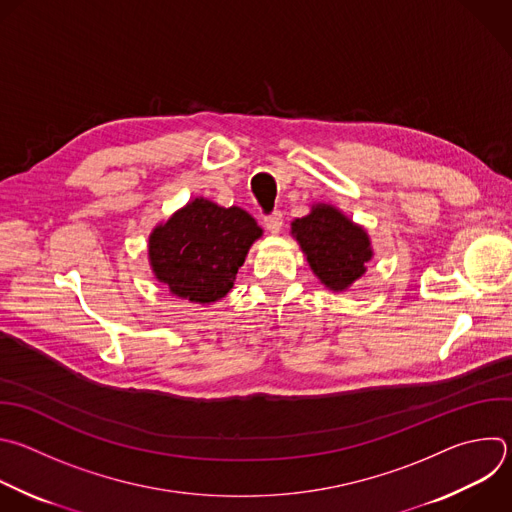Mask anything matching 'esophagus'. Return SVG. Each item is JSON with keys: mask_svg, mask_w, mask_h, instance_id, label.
I'll return each instance as SVG.
<instances>
[{"mask_svg": "<svg viewBox=\"0 0 512 512\" xmlns=\"http://www.w3.org/2000/svg\"><path fill=\"white\" fill-rule=\"evenodd\" d=\"M263 225H265V229H267L271 235H277V233L281 231V227H283V213H281V211H275V213L267 215V217L263 219Z\"/></svg>", "mask_w": 512, "mask_h": 512, "instance_id": "esophagus-1", "label": "esophagus"}]
</instances>
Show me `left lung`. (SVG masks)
<instances>
[{"mask_svg": "<svg viewBox=\"0 0 512 512\" xmlns=\"http://www.w3.org/2000/svg\"><path fill=\"white\" fill-rule=\"evenodd\" d=\"M291 235L311 271L331 291L348 289L366 273V263L374 257L364 227L331 205H313L309 215L291 223Z\"/></svg>", "mask_w": 512, "mask_h": 512, "instance_id": "obj_1", "label": "left lung"}]
</instances>
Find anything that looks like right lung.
<instances>
[{
    "label": "right lung",
    "instance_id": "1",
    "mask_svg": "<svg viewBox=\"0 0 512 512\" xmlns=\"http://www.w3.org/2000/svg\"><path fill=\"white\" fill-rule=\"evenodd\" d=\"M263 235L239 207L195 199L148 237L154 277L168 291L193 303H215L233 289L249 247Z\"/></svg>",
    "mask_w": 512,
    "mask_h": 512
}]
</instances>
